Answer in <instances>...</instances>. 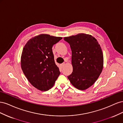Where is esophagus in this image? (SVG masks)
Masks as SVG:
<instances>
[{
  "instance_id": "1",
  "label": "esophagus",
  "mask_w": 123,
  "mask_h": 123,
  "mask_svg": "<svg viewBox=\"0 0 123 123\" xmlns=\"http://www.w3.org/2000/svg\"><path fill=\"white\" fill-rule=\"evenodd\" d=\"M65 65H66V64H65V62H63L62 64L61 65V67H62H62H64V66H65Z\"/></svg>"
}]
</instances>
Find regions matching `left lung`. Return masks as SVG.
Here are the masks:
<instances>
[{"instance_id": "1", "label": "left lung", "mask_w": 123, "mask_h": 123, "mask_svg": "<svg viewBox=\"0 0 123 123\" xmlns=\"http://www.w3.org/2000/svg\"><path fill=\"white\" fill-rule=\"evenodd\" d=\"M72 51L73 72L68 76L74 87L88 89L98 80L103 69L104 57L99 44L92 35L80 33L65 37Z\"/></svg>"}]
</instances>
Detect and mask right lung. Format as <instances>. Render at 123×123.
Listing matches in <instances>:
<instances>
[{"label":"right lung","instance_id":"right-lung-1","mask_svg":"<svg viewBox=\"0 0 123 123\" xmlns=\"http://www.w3.org/2000/svg\"><path fill=\"white\" fill-rule=\"evenodd\" d=\"M62 39L42 34L29 39L23 48L20 59L22 70L33 86L40 91L52 87L61 73L52 48Z\"/></svg>","mask_w":123,"mask_h":123}]
</instances>
